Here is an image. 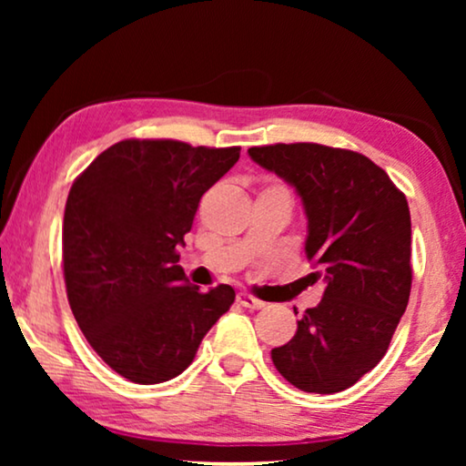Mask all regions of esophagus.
<instances>
[{"label":"esophagus","instance_id":"34e87169","mask_svg":"<svg viewBox=\"0 0 466 466\" xmlns=\"http://www.w3.org/2000/svg\"><path fill=\"white\" fill-rule=\"evenodd\" d=\"M238 301H239V305H244V308H248V309H260V308H265V303L260 301V299L248 295V292H239Z\"/></svg>","mask_w":466,"mask_h":466}]
</instances>
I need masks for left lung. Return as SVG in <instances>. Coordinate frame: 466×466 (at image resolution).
Segmentation results:
<instances>
[{"label": "left lung", "mask_w": 466, "mask_h": 466, "mask_svg": "<svg viewBox=\"0 0 466 466\" xmlns=\"http://www.w3.org/2000/svg\"><path fill=\"white\" fill-rule=\"evenodd\" d=\"M289 182L308 216L305 254L324 295L271 350L279 373L303 392L333 394L384 359L411 290V216L405 195L371 158L320 144L250 148Z\"/></svg>", "instance_id": "1"}]
</instances>
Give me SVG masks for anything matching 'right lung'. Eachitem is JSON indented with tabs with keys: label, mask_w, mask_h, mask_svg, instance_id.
Listing matches in <instances>:
<instances>
[{
	"label": "right lung",
	"mask_w": 466,
	"mask_h": 466,
	"mask_svg": "<svg viewBox=\"0 0 466 466\" xmlns=\"http://www.w3.org/2000/svg\"><path fill=\"white\" fill-rule=\"evenodd\" d=\"M233 148L125 139L78 176L63 216L67 301L86 341L136 384H161L193 362L235 301L208 292L177 265L203 193L239 158Z\"/></svg>",
	"instance_id": "add662e5"
}]
</instances>
